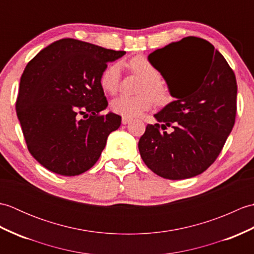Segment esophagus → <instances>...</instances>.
Wrapping results in <instances>:
<instances>
[{
    "mask_svg": "<svg viewBox=\"0 0 254 254\" xmlns=\"http://www.w3.org/2000/svg\"><path fill=\"white\" fill-rule=\"evenodd\" d=\"M131 121H132L131 118H127V117L122 118V124H127V123H130Z\"/></svg>",
    "mask_w": 254,
    "mask_h": 254,
    "instance_id": "obj_1",
    "label": "esophagus"
}]
</instances>
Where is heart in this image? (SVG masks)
<instances>
[{
    "label": "heart",
    "mask_w": 254,
    "mask_h": 254,
    "mask_svg": "<svg viewBox=\"0 0 254 254\" xmlns=\"http://www.w3.org/2000/svg\"><path fill=\"white\" fill-rule=\"evenodd\" d=\"M127 66L134 73H136L144 78L141 91L144 94L137 96L120 95L113 98L110 107L113 112L118 115L133 118L142 115L144 111L148 110L153 104V99L150 97L152 95L156 101H165L168 98V89L160 82V73L154 64L148 59L144 57H134L127 62ZM121 78V64L113 62L105 67L100 74L101 88L109 94L116 93ZM151 94L148 95L147 93Z\"/></svg>",
    "instance_id": "obj_1"
}]
</instances>
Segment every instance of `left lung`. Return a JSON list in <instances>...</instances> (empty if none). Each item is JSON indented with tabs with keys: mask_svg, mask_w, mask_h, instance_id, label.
<instances>
[{
	"mask_svg": "<svg viewBox=\"0 0 254 254\" xmlns=\"http://www.w3.org/2000/svg\"><path fill=\"white\" fill-rule=\"evenodd\" d=\"M175 100L154 116L138 141L141 157L159 177L182 180L212 165L233 130L237 111L235 73L208 41L186 37L148 56ZM171 126L170 134L160 132Z\"/></svg>",
	"mask_w": 254,
	"mask_h": 254,
	"instance_id": "obj_1",
	"label": "left lung"
}]
</instances>
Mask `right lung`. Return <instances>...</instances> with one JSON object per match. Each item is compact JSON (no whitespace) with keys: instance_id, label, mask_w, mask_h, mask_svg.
Returning <instances> with one entry per match:
<instances>
[{"instance_id":"add662e5","label":"right lung","mask_w":254,"mask_h":254,"mask_svg":"<svg viewBox=\"0 0 254 254\" xmlns=\"http://www.w3.org/2000/svg\"><path fill=\"white\" fill-rule=\"evenodd\" d=\"M124 55L65 38L27 64L16 113L29 153L45 168L77 176L99 159L109 134L121 124L116 113L100 115L108 106L100 74Z\"/></svg>"}]
</instances>
